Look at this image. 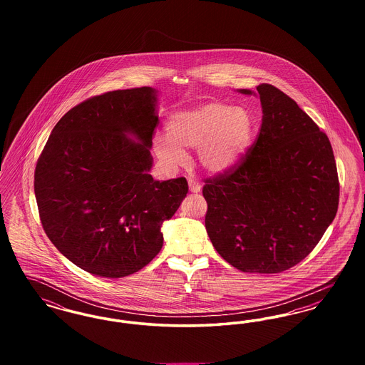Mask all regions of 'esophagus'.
<instances>
[{"label": "esophagus", "mask_w": 365, "mask_h": 365, "mask_svg": "<svg viewBox=\"0 0 365 365\" xmlns=\"http://www.w3.org/2000/svg\"><path fill=\"white\" fill-rule=\"evenodd\" d=\"M189 189H190L191 192H198V191L201 190V185L195 180V179H189Z\"/></svg>", "instance_id": "obj_1"}]
</instances>
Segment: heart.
I'll list each match as a JSON object with an SVG mask.
<instances>
[{
  "label": "heart",
  "mask_w": 365,
  "mask_h": 365,
  "mask_svg": "<svg viewBox=\"0 0 365 365\" xmlns=\"http://www.w3.org/2000/svg\"><path fill=\"white\" fill-rule=\"evenodd\" d=\"M253 116L242 106L209 101L170 116L167 133L156 134L153 148L160 161L175 170L187 163L185 150H198L200 164L212 174L234 170L253 138Z\"/></svg>",
  "instance_id": "b5f03b06"
}]
</instances>
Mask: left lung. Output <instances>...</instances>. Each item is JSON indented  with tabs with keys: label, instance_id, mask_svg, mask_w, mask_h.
I'll list each match as a JSON object with an SVG mask.
<instances>
[{
	"label": "left lung",
	"instance_id": "8db88e82",
	"mask_svg": "<svg viewBox=\"0 0 365 365\" xmlns=\"http://www.w3.org/2000/svg\"><path fill=\"white\" fill-rule=\"evenodd\" d=\"M257 93L259 137L234 170L207 179L205 227L237 269L278 274L322 240L338 210L339 182L330 140L317 124L277 87L262 83Z\"/></svg>",
	"mask_w": 365,
	"mask_h": 365
}]
</instances>
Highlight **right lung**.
Masks as SVG:
<instances>
[{"label": "right lung", "mask_w": 365, "mask_h": 365, "mask_svg": "<svg viewBox=\"0 0 365 365\" xmlns=\"http://www.w3.org/2000/svg\"><path fill=\"white\" fill-rule=\"evenodd\" d=\"M157 91L91 97L54 125L34 174L41 223L58 252L103 278L142 269L163 247L161 226L186 197L185 178L149 174Z\"/></svg>", "instance_id": "right-lung-1"}]
</instances>
